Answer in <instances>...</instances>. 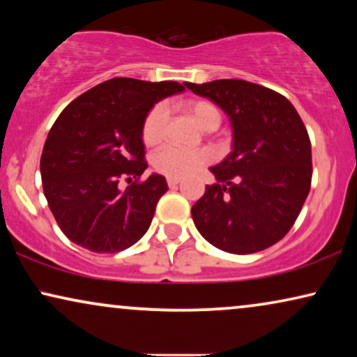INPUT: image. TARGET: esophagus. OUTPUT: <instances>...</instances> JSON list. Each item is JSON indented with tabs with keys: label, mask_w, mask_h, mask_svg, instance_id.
<instances>
[{
	"label": "esophagus",
	"mask_w": 357,
	"mask_h": 357,
	"mask_svg": "<svg viewBox=\"0 0 357 357\" xmlns=\"http://www.w3.org/2000/svg\"><path fill=\"white\" fill-rule=\"evenodd\" d=\"M180 183V178H174V177H167V185L170 188L177 187V185Z\"/></svg>",
	"instance_id": "1"
}]
</instances>
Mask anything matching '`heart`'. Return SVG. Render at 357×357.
Instances as JSON below:
<instances>
[{
  "instance_id": "1",
  "label": "heart",
  "mask_w": 357,
  "mask_h": 357,
  "mask_svg": "<svg viewBox=\"0 0 357 357\" xmlns=\"http://www.w3.org/2000/svg\"><path fill=\"white\" fill-rule=\"evenodd\" d=\"M187 112L192 115V119L197 121L198 126L203 130H208L214 126L218 128L221 123V114L213 105L211 102L206 100H193L187 104ZM169 109L164 102L155 104L149 114L146 115L143 121V139L148 144H158L164 138L165 123H167ZM213 153L208 149L188 151L180 149L175 146H165L154 154L153 164L158 172L167 175L174 178H185L188 175L197 172L203 165L209 164L213 160Z\"/></svg>"
}]
</instances>
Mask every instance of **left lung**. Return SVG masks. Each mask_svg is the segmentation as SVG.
Instances as JSON below:
<instances>
[{
    "label": "left lung",
    "instance_id": "8db88e82",
    "mask_svg": "<svg viewBox=\"0 0 357 357\" xmlns=\"http://www.w3.org/2000/svg\"><path fill=\"white\" fill-rule=\"evenodd\" d=\"M229 116L232 151L209 167L216 183L192 208L198 232L219 250L247 255L289 232L310 192L312 148L284 96L242 79L185 82Z\"/></svg>",
    "mask_w": 357,
    "mask_h": 357
}]
</instances>
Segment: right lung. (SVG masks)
I'll return each mask as SVG.
<instances>
[{"label": "right lung", "mask_w": 357, "mask_h": 357, "mask_svg": "<svg viewBox=\"0 0 357 357\" xmlns=\"http://www.w3.org/2000/svg\"><path fill=\"white\" fill-rule=\"evenodd\" d=\"M175 81L114 77L76 97L48 131L40 158L43 195L71 242L115 253L144 236L165 177L120 190V178H139L144 160L143 121L159 100L183 92Z\"/></svg>", "instance_id": "1"}]
</instances>
